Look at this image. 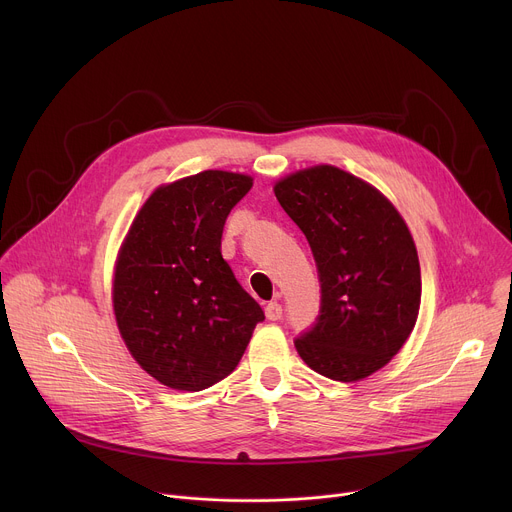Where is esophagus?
I'll use <instances>...</instances> for the list:
<instances>
[{"label":"esophagus","instance_id":"obj_1","mask_svg":"<svg viewBox=\"0 0 512 512\" xmlns=\"http://www.w3.org/2000/svg\"><path fill=\"white\" fill-rule=\"evenodd\" d=\"M281 314H283L281 304H277V302H269V304L265 306V316H267V320L275 322V320H279V318H281Z\"/></svg>","mask_w":512,"mask_h":512}]
</instances>
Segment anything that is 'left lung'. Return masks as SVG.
I'll list each match as a JSON object with an SVG mask.
<instances>
[{"instance_id": "8db88e82", "label": "left lung", "mask_w": 512, "mask_h": 512, "mask_svg": "<svg viewBox=\"0 0 512 512\" xmlns=\"http://www.w3.org/2000/svg\"><path fill=\"white\" fill-rule=\"evenodd\" d=\"M273 192L320 273V318L296 340L298 354L334 381L371 377L403 348L419 314L421 269L407 223L381 190L330 164L287 174Z\"/></svg>"}]
</instances>
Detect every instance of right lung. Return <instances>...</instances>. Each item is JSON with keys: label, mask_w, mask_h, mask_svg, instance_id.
Wrapping results in <instances>:
<instances>
[{"label": "right lung", "mask_w": 512, "mask_h": 512, "mask_svg": "<svg viewBox=\"0 0 512 512\" xmlns=\"http://www.w3.org/2000/svg\"><path fill=\"white\" fill-rule=\"evenodd\" d=\"M253 178L204 170L158 186L117 251L111 302L139 367L176 391H202L235 371L261 306L221 253L231 208Z\"/></svg>", "instance_id": "obj_1"}]
</instances>
